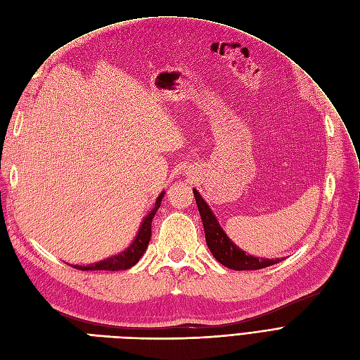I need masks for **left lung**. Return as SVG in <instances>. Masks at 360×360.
<instances>
[{"mask_svg": "<svg viewBox=\"0 0 360 360\" xmlns=\"http://www.w3.org/2000/svg\"><path fill=\"white\" fill-rule=\"evenodd\" d=\"M195 201L200 210V214L202 219V225L205 231V241L210 252L219 260L221 265L235 271H244V269H262L271 266L274 264L281 262V259H259L252 255H247L241 250L238 245H235L228 235L225 233L219 225L216 216L210 210L208 204L202 200L196 189H193Z\"/></svg>", "mask_w": 360, "mask_h": 360, "instance_id": "8db88e82", "label": "left lung"}]
</instances>
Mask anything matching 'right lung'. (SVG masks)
I'll return each mask as SVG.
<instances>
[{
	"label": "right lung",
	"instance_id": "right-lung-1",
	"mask_svg": "<svg viewBox=\"0 0 360 360\" xmlns=\"http://www.w3.org/2000/svg\"><path fill=\"white\" fill-rule=\"evenodd\" d=\"M164 195H165V192H162L156 198L153 210L144 217L137 235H135L134 241L131 243V245L128 247L127 250H123L122 253L115 255L111 257H107L104 260H100V262L92 264V265H86V266L71 265V266H74L76 269H82V271H119V269H128V268L134 266L135 264L139 262L140 257L144 255L147 245H148V241H150L152 220H153V216L158 212V208L160 207V202H162Z\"/></svg>",
	"mask_w": 360,
	"mask_h": 360
}]
</instances>
